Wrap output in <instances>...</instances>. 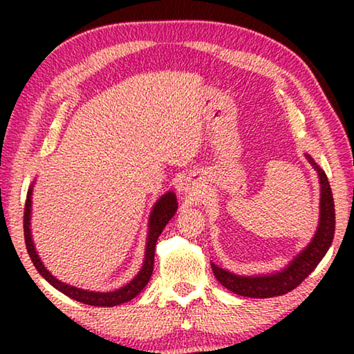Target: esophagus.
<instances>
[{"label": "esophagus", "instance_id": "esophagus-1", "mask_svg": "<svg viewBox=\"0 0 354 354\" xmlns=\"http://www.w3.org/2000/svg\"><path fill=\"white\" fill-rule=\"evenodd\" d=\"M181 190H183V192H187V194H192V192H194V187H192L190 184L184 183V184L181 185ZM194 194H195V192H194Z\"/></svg>", "mask_w": 354, "mask_h": 354}]
</instances>
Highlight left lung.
<instances>
[{"mask_svg": "<svg viewBox=\"0 0 354 354\" xmlns=\"http://www.w3.org/2000/svg\"><path fill=\"white\" fill-rule=\"evenodd\" d=\"M304 156L308 158L309 164L314 167L320 181L319 226H317L313 241L299 251L286 267L272 273L243 277V274H236L230 270H225V268L218 267L217 263L211 262L215 278L227 290L234 292L237 295L251 298H270L284 295V293L295 289L299 283H303L314 272V268L319 266V262L326 254L329 247H331L335 227L333 192L331 187H329L325 171L320 169V165H317L315 160L308 153Z\"/></svg>", "mask_w": 354, "mask_h": 354, "instance_id": "8db88e82", "label": "left lung"}]
</instances>
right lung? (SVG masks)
<instances>
[{
	"instance_id": "obj_1",
	"label": "right lung",
	"mask_w": 354,
	"mask_h": 354,
	"mask_svg": "<svg viewBox=\"0 0 354 354\" xmlns=\"http://www.w3.org/2000/svg\"><path fill=\"white\" fill-rule=\"evenodd\" d=\"M32 189H34V181L31 187L28 189L26 195V206H25V218H23V227H25V242H26V250L31 257L32 263L37 268V272L44 277L48 283H50L55 289L62 292L64 295L76 299V301H81L84 304H88V306H101V308H112L117 306V304L131 301V299L136 298L139 293L143 290V287L148 284L149 278H151L153 273V266H154V248L156 242H158V237L160 232L165 227V225L171 220L173 215L178 211V201L176 195L173 192H167L160 198L154 203L151 209V214H149L148 218V236H147V245H145V257H143V263L139 273L129 281L128 284L120 287L117 290L112 292H95V290H87L81 289V287L70 286L67 283H62L61 279H57L55 274L44 266L40 256L35 250V245L32 241V232H31V212H32Z\"/></svg>"
}]
</instances>
